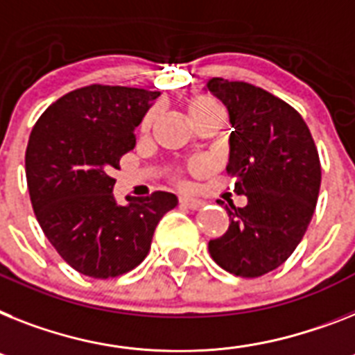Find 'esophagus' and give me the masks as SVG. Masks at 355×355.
<instances>
[{
  "label": "esophagus",
  "mask_w": 355,
  "mask_h": 355,
  "mask_svg": "<svg viewBox=\"0 0 355 355\" xmlns=\"http://www.w3.org/2000/svg\"><path fill=\"white\" fill-rule=\"evenodd\" d=\"M180 205L183 209H189V210H198L203 207V201H199L196 198H181L180 199Z\"/></svg>",
  "instance_id": "1"
}]
</instances>
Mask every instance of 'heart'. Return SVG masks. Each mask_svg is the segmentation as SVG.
Returning <instances> with one entry per match:
<instances>
[{"instance_id":"heart-1","label":"heart","mask_w":355,"mask_h":355,"mask_svg":"<svg viewBox=\"0 0 355 355\" xmlns=\"http://www.w3.org/2000/svg\"><path fill=\"white\" fill-rule=\"evenodd\" d=\"M189 116L190 119L194 121V125H198V123L207 121V119L223 118V108H221V105H219L214 98L201 94V96H196V98H192L189 101ZM154 118H156V114L150 112L145 119H143V130L150 128Z\"/></svg>"}]
</instances>
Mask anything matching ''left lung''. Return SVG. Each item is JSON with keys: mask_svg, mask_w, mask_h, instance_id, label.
I'll use <instances>...</instances> for the list:
<instances>
[{"mask_svg": "<svg viewBox=\"0 0 355 355\" xmlns=\"http://www.w3.org/2000/svg\"><path fill=\"white\" fill-rule=\"evenodd\" d=\"M207 89L227 107L232 132L227 174L245 207H225L228 230L210 239L221 268L259 277L283 265L314 216L321 165L306 123L295 108L245 81L212 78Z\"/></svg>", "mask_w": 355, "mask_h": 355, "instance_id": "8db88e82", "label": "left lung"}]
</instances>
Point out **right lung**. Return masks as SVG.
<instances>
[{
    "instance_id": "1",
    "label": "right lung",
    "mask_w": 355,
    "mask_h": 355,
    "mask_svg": "<svg viewBox=\"0 0 355 355\" xmlns=\"http://www.w3.org/2000/svg\"><path fill=\"white\" fill-rule=\"evenodd\" d=\"M159 92L89 85L41 114L28 137L25 171L32 209L46 239L79 274L118 277L150 250L171 192L114 198L112 171L136 146L134 130Z\"/></svg>"
}]
</instances>
